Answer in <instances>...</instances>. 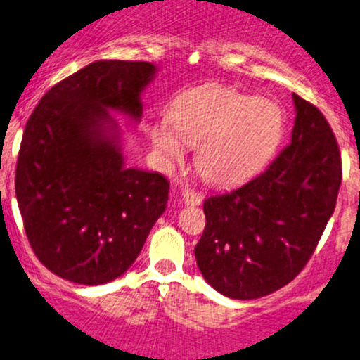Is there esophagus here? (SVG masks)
I'll list each match as a JSON object with an SVG mask.
<instances>
[{"label":"esophagus","instance_id":"34e87169","mask_svg":"<svg viewBox=\"0 0 360 360\" xmlns=\"http://www.w3.org/2000/svg\"><path fill=\"white\" fill-rule=\"evenodd\" d=\"M200 200H202V197H200L199 193H193V191L190 190H183V202L186 204V206H199Z\"/></svg>","mask_w":360,"mask_h":360}]
</instances>
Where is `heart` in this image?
<instances>
[{
    "instance_id": "heart-1",
    "label": "heart",
    "mask_w": 360,
    "mask_h": 360,
    "mask_svg": "<svg viewBox=\"0 0 360 360\" xmlns=\"http://www.w3.org/2000/svg\"><path fill=\"white\" fill-rule=\"evenodd\" d=\"M284 133L278 104L252 97L220 83L184 90L170 106V119L150 126L149 142L165 170L195 147V167L217 186H231L254 176Z\"/></svg>"
}]
</instances>
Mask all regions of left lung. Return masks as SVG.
<instances>
[{"mask_svg":"<svg viewBox=\"0 0 360 360\" xmlns=\"http://www.w3.org/2000/svg\"><path fill=\"white\" fill-rule=\"evenodd\" d=\"M291 142L257 177L204 200L195 259L206 282L234 300L266 297L311 259L341 186V156L323 113L293 94Z\"/></svg>","mask_w":360,"mask_h":360,"instance_id":"8db88e82","label":"left lung"}]
</instances>
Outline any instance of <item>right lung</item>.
Listing matches in <instances>:
<instances>
[{"label": "right lung", "instance_id": "add662e5", "mask_svg": "<svg viewBox=\"0 0 360 360\" xmlns=\"http://www.w3.org/2000/svg\"><path fill=\"white\" fill-rule=\"evenodd\" d=\"M156 70L97 60L53 86L28 119L15 197L35 256L65 281L99 286L120 277L167 210L169 181L127 169L112 115L140 122Z\"/></svg>", "mask_w": 360, "mask_h": 360}]
</instances>
